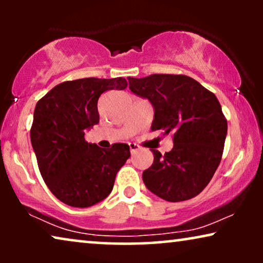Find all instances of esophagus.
Returning <instances> with one entry per match:
<instances>
[{
  "mask_svg": "<svg viewBox=\"0 0 263 263\" xmlns=\"http://www.w3.org/2000/svg\"><path fill=\"white\" fill-rule=\"evenodd\" d=\"M129 148H130V153L132 154H136L140 151V148H141V147H140L139 145H136V143H129Z\"/></svg>",
  "mask_w": 263,
  "mask_h": 263,
  "instance_id": "34e87169",
  "label": "esophagus"
}]
</instances>
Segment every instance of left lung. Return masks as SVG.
<instances>
[{"label": "left lung", "mask_w": 263, "mask_h": 263, "mask_svg": "<svg viewBox=\"0 0 263 263\" xmlns=\"http://www.w3.org/2000/svg\"><path fill=\"white\" fill-rule=\"evenodd\" d=\"M129 88L154 107L151 130L174 135V147L161 156L152 149V166L142 179L149 192L170 202L193 199L206 188L220 164L228 120L213 92L182 74L128 78Z\"/></svg>", "instance_id": "left-lung-1"}]
</instances>
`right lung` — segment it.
<instances>
[{
	"label": "right lung",
	"instance_id": "add662e5",
	"mask_svg": "<svg viewBox=\"0 0 263 263\" xmlns=\"http://www.w3.org/2000/svg\"><path fill=\"white\" fill-rule=\"evenodd\" d=\"M127 86L124 78L64 81L35 105L30 134L39 171L50 192L68 206L89 207L105 199L130 157L127 143L104 149L85 140L86 129L99 122V97Z\"/></svg>",
	"mask_w": 263,
	"mask_h": 263
}]
</instances>
